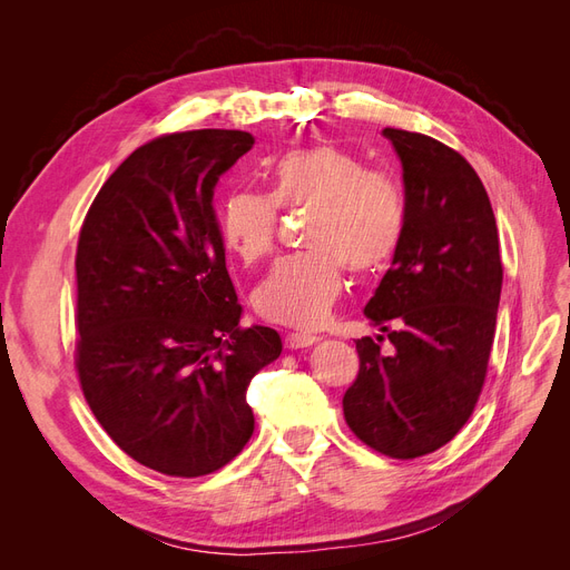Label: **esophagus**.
<instances>
[{"label": "esophagus", "instance_id": "34e87169", "mask_svg": "<svg viewBox=\"0 0 570 570\" xmlns=\"http://www.w3.org/2000/svg\"><path fill=\"white\" fill-rule=\"evenodd\" d=\"M318 337L316 335H306V333H289L285 337V347L287 350H304V347H312V344H316Z\"/></svg>", "mask_w": 570, "mask_h": 570}]
</instances>
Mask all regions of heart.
<instances>
[{"label": "heart", "instance_id": "obj_1", "mask_svg": "<svg viewBox=\"0 0 570 570\" xmlns=\"http://www.w3.org/2000/svg\"><path fill=\"white\" fill-rule=\"evenodd\" d=\"M266 195L233 189L218 206V235L239 262L256 264L273 249L278 212L306 209L302 252L283 256L254 289L266 321L316 327L352 275L381 271L404 233V193L383 170L337 145L292 149L268 168Z\"/></svg>", "mask_w": 570, "mask_h": 570}]
</instances>
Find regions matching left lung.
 Segmentation results:
<instances>
[{"label": "left lung", "mask_w": 570, "mask_h": 570, "mask_svg": "<svg viewBox=\"0 0 570 570\" xmlns=\"http://www.w3.org/2000/svg\"><path fill=\"white\" fill-rule=\"evenodd\" d=\"M402 161L404 233L364 314L387 333L356 340L358 375L344 392V421L371 450L416 459L440 450L485 383L502 295V258L490 197L459 151L385 128ZM392 320L401 325L386 331Z\"/></svg>", "instance_id": "8db88e82"}]
</instances>
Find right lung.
<instances>
[{"instance_id": "obj_1", "label": "right lung", "mask_w": 570, "mask_h": 570, "mask_svg": "<svg viewBox=\"0 0 570 570\" xmlns=\"http://www.w3.org/2000/svg\"><path fill=\"white\" fill-rule=\"evenodd\" d=\"M252 145L214 128L151 140L101 185L80 230L82 394L120 450L166 475L214 473L243 452L247 387L283 352L273 327H239L212 206Z\"/></svg>"}]
</instances>
